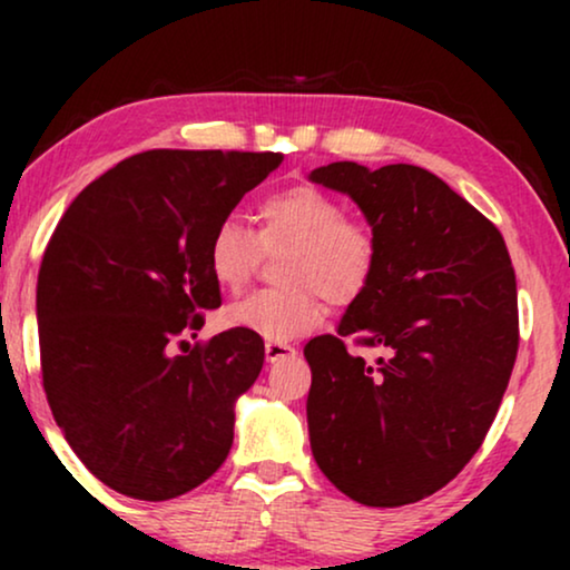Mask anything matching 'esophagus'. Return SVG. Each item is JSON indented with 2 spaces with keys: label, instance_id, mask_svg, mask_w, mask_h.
<instances>
[{
  "label": "esophagus",
  "instance_id": "obj_1",
  "mask_svg": "<svg viewBox=\"0 0 570 570\" xmlns=\"http://www.w3.org/2000/svg\"><path fill=\"white\" fill-rule=\"evenodd\" d=\"M264 355H267L269 363H277L283 361V357L295 355V347L285 345V342H267V345H264Z\"/></svg>",
  "mask_w": 570,
  "mask_h": 570
}]
</instances>
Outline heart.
<instances>
[{
	"instance_id": "1",
	"label": "heart",
	"mask_w": 570,
	"mask_h": 570,
	"mask_svg": "<svg viewBox=\"0 0 570 570\" xmlns=\"http://www.w3.org/2000/svg\"><path fill=\"white\" fill-rule=\"evenodd\" d=\"M256 233L236 215L209 233L207 267L225 291L252 279L262 252H285L277 264L283 287L246 295L223 311V324L269 342H287L316 330L326 298L353 303L376 269V236L368 225L345 217L332 194L311 184L272 191L256 207Z\"/></svg>"
}]
</instances>
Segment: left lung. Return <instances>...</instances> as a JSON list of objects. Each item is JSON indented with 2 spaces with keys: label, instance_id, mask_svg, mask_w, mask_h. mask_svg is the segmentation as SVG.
<instances>
[{
  "label": "left lung",
  "instance_id": "left-lung-1",
  "mask_svg": "<svg viewBox=\"0 0 570 570\" xmlns=\"http://www.w3.org/2000/svg\"><path fill=\"white\" fill-rule=\"evenodd\" d=\"M311 181L363 209L379 256L337 334L303 347L314 459L334 488L394 509L464 470L501 407L519 350L517 275L501 230L431 170L342 160ZM379 346L376 364L344 340Z\"/></svg>",
  "mask_w": 570,
  "mask_h": 570
}]
</instances>
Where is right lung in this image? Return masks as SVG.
I'll return each instance as SVG.
<instances>
[{
  "instance_id": "right-lung-1",
  "label": "right lung",
  "mask_w": 570,
  "mask_h": 570,
  "mask_svg": "<svg viewBox=\"0 0 570 570\" xmlns=\"http://www.w3.org/2000/svg\"><path fill=\"white\" fill-rule=\"evenodd\" d=\"M279 163V153L131 155L77 194L46 246L43 392L69 446L116 493L168 501L228 456L233 402L259 376L264 340L228 330L189 354L174 347L220 306L209 233Z\"/></svg>"
}]
</instances>
